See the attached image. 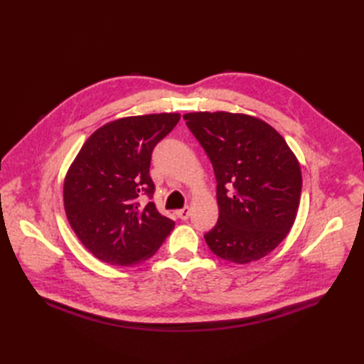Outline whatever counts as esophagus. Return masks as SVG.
Wrapping results in <instances>:
<instances>
[{"label":"esophagus","instance_id":"34e87169","mask_svg":"<svg viewBox=\"0 0 364 364\" xmlns=\"http://www.w3.org/2000/svg\"><path fill=\"white\" fill-rule=\"evenodd\" d=\"M176 214H178V218H180L181 220H188L189 215H191V208L189 206H184V208H181V210H178Z\"/></svg>","mask_w":364,"mask_h":364}]
</instances>
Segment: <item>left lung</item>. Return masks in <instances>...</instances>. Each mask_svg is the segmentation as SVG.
Instances as JSON below:
<instances>
[{
  "label": "left lung",
  "instance_id": "left-lung-1",
  "mask_svg": "<svg viewBox=\"0 0 364 364\" xmlns=\"http://www.w3.org/2000/svg\"><path fill=\"white\" fill-rule=\"evenodd\" d=\"M218 180L219 220L205 241L219 258L247 264L272 252L297 218L301 170L283 136L249 114L188 112Z\"/></svg>",
  "mask_w": 364,
  "mask_h": 364
}]
</instances>
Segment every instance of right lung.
Instances as JSON below:
<instances>
[{"label":"right lung","mask_w":364,"mask_h":364,"mask_svg":"<svg viewBox=\"0 0 364 364\" xmlns=\"http://www.w3.org/2000/svg\"><path fill=\"white\" fill-rule=\"evenodd\" d=\"M180 120L178 112L131 115L90 134L67 170L64 208L68 223L95 258L136 266L151 258L175 222L159 214L151 196V151Z\"/></svg>","instance_id":"obj_1"}]
</instances>
